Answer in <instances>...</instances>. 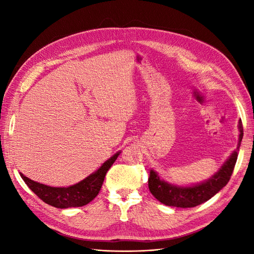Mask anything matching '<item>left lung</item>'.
I'll list each match as a JSON object with an SVG mask.
<instances>
[{
    "instance_id": "1",
    "label": "left lung",
    "mask_w": 254,
    "mask_h": 254,
    "mask_svg": "<svg viewBox=\"0 0 254 254\" xmlns=\"http://www.w3.org/2000/svg\"><path fill=\"white\" fill-rule=\"evenodd\" d=\"M238 128L240 132L238 147L229 156V158L225 161L216 174L210 177L208 180L191 187H179L161 180L157 172L150 170L148 178L150 193L160 203L175 207H194L208 201L210 197H213L227 185L231 174H233L242 136H244V127H242L241 120H239Z\"/></svg>"
}]
</instances>
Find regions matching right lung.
Instances as JSON below:
<instances>
[{
  "label": "right lung",
  "mask_w": 254,
  "mask_h": 254,
  "mask_svg": "<svg viewBox=\"0 0 254 254\" xmlns=\"http://www.w3.org/2000/svg\"><path fill=\"white\" fill-rule=\"evenodd\" d=\"M120 153L121 152H118L111 158L105 161L100 168L95 171L94 174L89 175L84 180L76 183V185L67 188L49 187L31 180L23 174H20V172L19 175L30 190L45 203L57 208L79 207L88 204L98 195L107 171L110 169V167L115 163Z\"/></svg>",
  "instance_id": "1"
}]
</instances>
